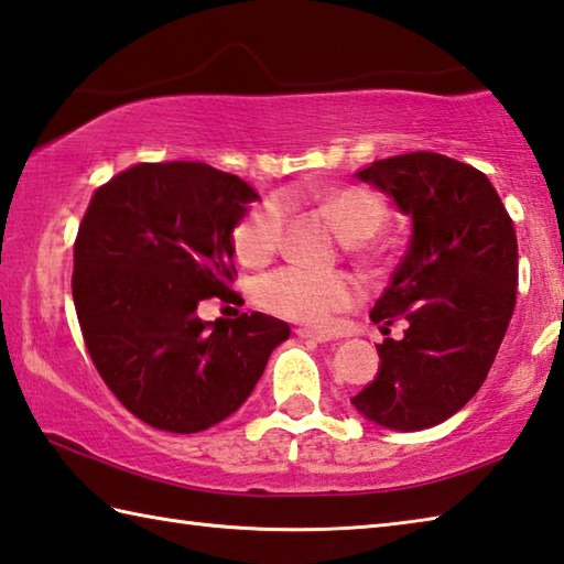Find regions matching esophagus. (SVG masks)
Wrapping results in <instances>:
<instances>
[{"label":"esophagus","mask_w":564,"mask_h":564,"mask_svg":"<svg viewBox=\"0 0 564 564\" xmlns=\"http://www.w3.org/2000/svg\"><path fill=\"white\" fill-rule=\"evenodd\" d=\"M295 335H299L301 340H308V343H327V340H330V335L313 333V330H308V327H299V330H295Z\"/></svg>","instance_id":"obj_1"}]
</instances>
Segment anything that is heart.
I'll return each mask as SVG.
<instances>
[{
  "label": "heart",
  "mask_w": 564,
  "mask_h": 564,
  "mask_svg": "<svg viewBox=\"0 0 564 564\" xmlns=\"http://www.w3.org/2000/svg\"><path fill=\"white\" fill-rule=\"evenodd\" d=\"M313 199L330 214L337 227L350 239L372 237L384 219V202L380 194L360 187V184H345L313 192ZM285 224H289V202L281 194L265 197L234 227L231 241L239 259L249 265L269 263L281 251L285 239ZM259 303L269 313L295 321L311 327L330 325L335 313L360 299V285L343 271H321L311 265L289 263L259 281Z\"/></svg>",
  "instance_id": "b5f03b06"
}]
</instances>
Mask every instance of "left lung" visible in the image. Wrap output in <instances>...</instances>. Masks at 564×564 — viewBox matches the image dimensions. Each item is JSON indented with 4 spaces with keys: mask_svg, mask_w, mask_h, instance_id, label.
Segmentation results:
<instances>
[{
    "mask_svg": "<svg viewBox=\"0 0 564 564\" xmlns=\"http://www.w3.org/2000/svg\"><path fill=\"white\" fill-rule=\"evenodd\" d=\"M355 177L394 197L414 221L372 323H406L377 345L380 372L350 402L370 422L416 432L456 414L486 382L518 289V239L484 172L438 152L377 160Z\"/></svg>",
    "mask_w": 564,
    "mask_h": 564,
    "instance_id": "1",
    "label": "left lung"
}]
</instances>
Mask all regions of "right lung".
<instances>
[{"label": "right lung", "mask_w": 564, "mask_h": 564, "mask_svg": "<svg viewBox=\"0 0 564 564\" xmlns=\"http://www.w3.org/2000/svg\"><path fill=\"white\" fill-rule=\"evenodd\" d=\"M256 199L204 162H140L90 199L70 289L90 360L140 422L172 434L224 422L291 335L263 313L197 315L207 299L243 303L231 291V231Z\"/></svg>", "instance_id": "add662e5"}]
</instances>
